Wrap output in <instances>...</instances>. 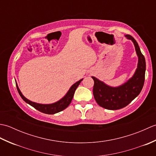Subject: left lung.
<instances>
[{
    "label": "left lung",
    "instance_id": "1",
    "mask_svg": "<svg viewBox=\"0 0 156 156\" xmlns=\"http://www.w3.org/2000/svg\"><path fill=\"white\" fill-rule=\"evenodd\" d=\"M125 37L133 43L138 57L137 67L131 78L119 87H110L105 82L92 76L94 84L93 94L98 105L108 110H117L123 108L140 94L143 88L145 80L146 64L144 55L136 40L129 35Z\"/></svg>",
    "mask_w": 156,
    "mask_h": 156
}]
</instances>
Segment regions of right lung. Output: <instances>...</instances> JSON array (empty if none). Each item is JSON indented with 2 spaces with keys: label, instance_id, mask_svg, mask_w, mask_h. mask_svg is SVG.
I'll return each mask as SVG.
<instances>
[{
  "label": "right lung",
  "instance_id": "obj_1",
  "mask_svg": "<svg viewBox=\"0 0 156 156\" xmlns=\"http://www.w3.org/2000/svg\"><path fill=\"white\" fill-rule=\"evenodd\" d=\"M82 80H83V78L81 79V80H80L78 82H76V83L73 84L70 87V88L69 89V90L67 92V93H66L64 97L62 98H61L60 100H59L58 101L51 104H39V103H37V102L29 101V99L25 98L24 96L23 95L21 90H20V89L19 88V87L17 84H16V88H17L19 95L21 96V97L22 98L23 100L25 102H27V104L30 105L33 107H34L35 109H37V110H38L39 111H40L41 112H44V113L48 114V115H54V114L57 113V112H59L63 110H64L66 108H67L68 107L72 100L73 97H74L75 90H76V88H77L78 85L80 84V83L82 82Z\"/></svg>",
  "mask_w": 156,
  "mask_h": 156
}]
</instances>
